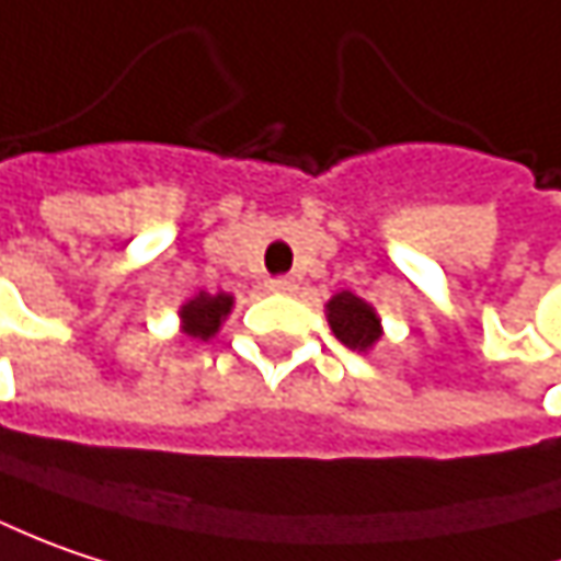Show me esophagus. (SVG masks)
<instances>
[{
	"instance_id": "obj_1",
	"label": "esophagus",
	"mask_w": 561,
	"mask_h": 561,
	"mask_svg": "<svg viewBox=\"0 0 561 561\" xmlns=\"http://www.w3.org/2000/svg\"><path fill=\"white\" fill-rule=\"evenodd\" d=\"M265 287L271 290V294H294L296 280L294 277H271Z\"/></svg>"
}]
</instances>
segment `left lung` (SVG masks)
Returning <instances> with one entry per match:
<instances>
[{"label": "left lung", "mask_w": 561, "mask_h": 561, "mask_svg": "<svg viewBox=\"0 0 561 561\" xmlns=\"http://www.w3.org/2000/svg\"><path fill=\"white\" fill-rule=\"evenodd\" d=\"M328 322L334 337L351 347V351H369L381 337V328H378V316L373 312L369 302H363L359 296L353 294H337L331 296L328 302Z\"/></svg>", "instance_id": "obj_1"}]
</instances>
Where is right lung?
<instances>
[{
    "mask_svg": "<svg viewBox=\"0 0 561 561\" xmlns=\"http://www.w3.org/2000/svg\"><path fill=\"white\" fill-rule=\"evenodd\" d=\"M230 306H233V296L227 294H198L195 299H188L183 306V328L188 337H202V341H208L210 334L220 328V322L227 319V312H230Z\"/></svg>",
    "mask_w": 561,
    "mask_h": 561,
    "instance_id": "1",
    "label": "right lung"
}]
</instances>
